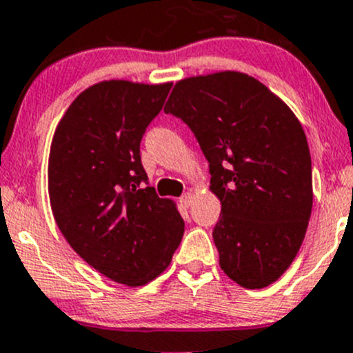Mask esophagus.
<instances>
[{"label":"esophagus","instance_id":"obj_1","mask_svg":"<svg viewBox=\"0 0 353 353\" xmlns=\"http://www.w3.org/2000/svg\"><path fill=\"white\" fill-rule=\"evenodd\" d=\"M179 201H181V205H183V206H190L191 201H193V194H191V193H184L183 196L179 198Z\"/></svg>","mask_w":353,"mask_h":353}]
</instances>
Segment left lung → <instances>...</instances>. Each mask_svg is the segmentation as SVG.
Segmentation results:
<instances>
[{"label":"left lung","mask_w":353,"mask_h":353,"mask_svg":"<svg viewBox=\"0 0 353 353\" xmlns=\"http://www.w3.org/2000/svg\"><path fill=\"white\" fill-rule=\"evenodd\" d=\"M163 112L190 126L208 160L210 190L222 203L213 229L220 268L245 288L276 282L312 210L311 154L295 114L239 71L177 81Z\"/></svg>","instance_id":"1"}]
</instances>
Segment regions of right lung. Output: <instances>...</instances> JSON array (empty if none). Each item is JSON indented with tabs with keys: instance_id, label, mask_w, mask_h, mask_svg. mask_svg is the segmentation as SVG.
<instances>
[{
	"instance_id": "obj_1",
	"label": "right lung",
	"mask_w": 353,
	"mask_h": 353,
	"mask_svg": "<svg viewBox=\"0 0 353 353\" xmlns=\"http://www.w3.org/2000/svg\"><path fill=\"white\" fill-rule=\"evenodd\" d=\"M172 83L126 80L81 92L49 154V199L68 244L108 279L140 287L170 265L184 234L172 199L157 196L140 143Z\"/></svg>"
}]
</instances>
